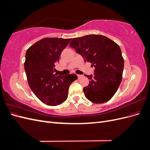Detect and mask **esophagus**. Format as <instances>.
Here are the masks:
<instances>
[{"instance_id": "1", "label": "esophagus", "mask_w": 150, "mask_h": 150, "mask_svg": "<svg viewBox=\"0 0 150 150\" xmlns=\"http://www.w3.org/2000/svg\"><path fill=\"white\" fill-rule=\"evenodd\" d=\"M83 76V75H81V74H78V79H79V78H81V77Z\"/></svg>"}]
</instances>
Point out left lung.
Instances as JSON below:
<instances>
[{"label": "left lung", "instance_id": "left-lung-1", "mask_svg": "<svg viewBox=\"0 0 150 150\" xmlns=\"http://www.w3.org/2000/svg\"><path fill=\"white\" fill-rule=\"evenodd\" d=\"M69 46L95 68L93 75H84L89 80L83 88L86 98L96 104L110 100L122 80L124 59L120 46L106 36L94 34L72 39Z\"/></svg>", "mask_w": 150, "mask_h": 150}]
</instances>
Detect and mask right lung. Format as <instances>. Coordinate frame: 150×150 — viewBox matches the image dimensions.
<instances>
[{
  "mask_svg": "<svg viewBox=\"0 0 150 150\" xmlns=\"http://www.w3.org/2000/svg\"><path fill=\"white\" fill-rule=\"evenodd\" d=\"M71 40V39L44 38L26 51L24 69L29 87L47 105L57 106L64 103L71 84L78 79L75 74H54L61 54Z\"/></svg>",
  "mask_w": 150,
  "mask_h": 150,
  "instance_id": "1",
  "label": "right lung"
}]
</instances>
